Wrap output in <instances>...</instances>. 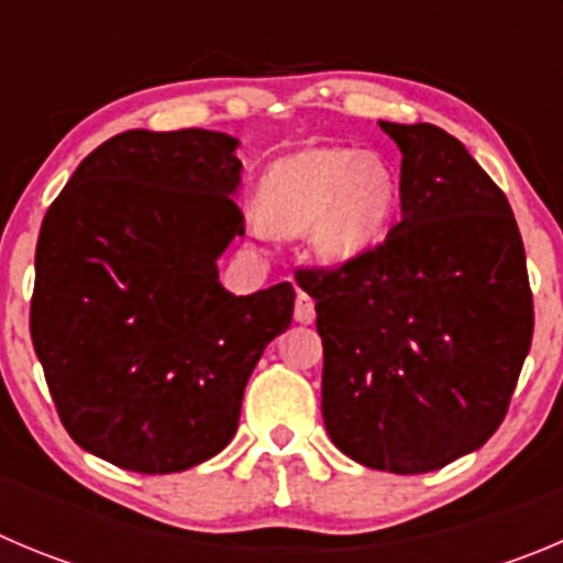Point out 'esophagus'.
<instances>
[{"label":"esophagus","mask_w":563,"mask_h":563,"mask_svg":"<svg viewBox=\"0 0 563 563\" xmlns=\"http://www.w3.org/2000/svg\"><path fill=\"white\" fill-rule=\"evenodd\" d=\"M294 319L299 324H311L317 319V308H313V299L306 291H297V302H294Z\"/></svg>","instance_id":"obj_1"}]
</instances>
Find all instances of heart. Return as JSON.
Returning <instances> with one entry per match:
<instances>
[{"label": "heart", "mask_w": 563, "mask_h": 563, "mask_svg": "<svg viewBox=\"0 0 563 563\" xmlns=\"http://www.w3.org/2000/svg\"><path fill=\"white\" fill-rule=\"evenodd\" d=\"M397 177L377 152L313 146L280 157L257 186L261 222L280 235L311 233L319 261L350 266L386 239ZM261 230V224H257Z\"/></svg>", "instance_id": "obj_1"}]
</instances>
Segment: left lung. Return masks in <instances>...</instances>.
Instances as JSON below:
<instances>
[{
	"mask_svg": "<svg viewBox=\"0 0 563 563\" xmlns=\"http://www.w3.org/2000/svg\"><path fill=\"white\" fill-rule=\"evenodd\" d=\"M402 152V219L366 257L297 269L317 299L322 417L369 470L419 475L483 448L533 339L525 246L506 194L435 124L380 122Z\"/></svg>",
	"mask_w": 563,
	"mask_h": 563,
	"instance_id": "left-lung-1",
	"label": "left lung"
}]
</instances>
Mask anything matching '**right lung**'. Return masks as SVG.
<instances>
[{
	"instance_id": "add662e5",
	"label": "right lung",
	"mask_w": 563,
	"mask_h": 563,
	"mask_svg": "<svg viewBox=\"0 0 563 563\" xmlns=\"http://www.w3.org/2000/svg\"><path fill=\"white\" fill-rule=\"evenodd\" d=\"M239 139L128 130L77 166L35 246L30 335L68 435L130 472L222 453L294 286L235 297L219 255L244 235Z\"/></svg>"
}]
</instances>
